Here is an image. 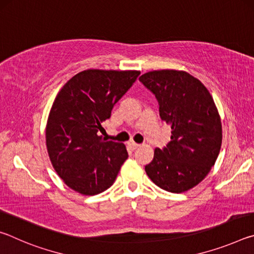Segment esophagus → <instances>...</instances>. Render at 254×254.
<instances>
[{"label":"esophagus","instance_id":"1","mask_svg":"<svg viewBox=\"0 0 254 254\" xmlns=\"http://www.w3.org/2000/svg\"><path fill=\"white\" fill-rule=\"evenodd\" d=\"M127 147L130 148L131 150H135V149H137V148L140 147V144L135 143L134 141H130V142H127Z\"/></svg>","mask_w":254,"mask_h":254}]
</instances>
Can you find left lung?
<instances>
[{"label":"left lung","mask_w":254,"mask_h":254,"mask_svg":"<svg viewBox=\"0 0 254 254\" xmlns=\"http://www.w3.org/2000/svg\"><path fill=\"white\" fill-rule=\"evenodd\" d=\"M139 80L156 95L160 118L171 127L170 142L154 149L145 173L167 191H187L208 175L220 153L217 107L204 84L184 70H153Z\"/></svg>","instance_id":"8db88e82"}]
</instances>
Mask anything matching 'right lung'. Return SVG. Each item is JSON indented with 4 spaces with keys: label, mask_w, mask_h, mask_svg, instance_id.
Wrapping results in <instances>:
<instances>
[{
    "label": "right lung",
    "mask_w": 254,
    "mask_h": 254,
    "mask_svg": "<svg viewBox=\"0 0 254 254\" xmlns=\"http://www.w3.org/2000/svg\"><path fill=\"white\" fill-rule=\"evenodd\" d=\"M139 70L87 69L67 81L56 96L46 126V144L56 173L72 190L93 196L106 190L127 159L123 143L98 131Z\"/></svg>",
    "instance_id": "add662e5"
}]
</instances>
